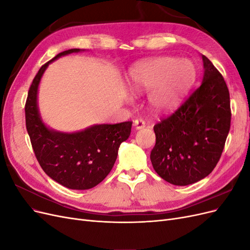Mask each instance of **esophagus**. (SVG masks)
<instances>
[{
    "label": "esophagus",
    "instance_id": "obj_1",
    "mask_svg": "<svg viewBox=\"0 0 250 250\" xmlns=\"http://www.w3.org/2000/svg\"><path fill=\"white\" fill-rule=\"evenodd\" d=\"M146 122L144 120H142V119H138V120H135L134 122H133V126H134V128L137 130H140V129H143V128H145L146 127Z\"/></svg>",
    "mask_w": 250,
    "mask_h": 250
}]
</instances>
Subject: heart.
I'll list each match as a JSON object with an SVG mask.
<instances>
[{
    "label": "heart",
    "mask_w": 250,
    "mask_h": 250,
    "mask_svg": "<svg viewBox=\"0 0 250 250\" xmlns=\"http://www.w3.org/2000/svg\"><path fill=\"white\" fill-rule=\"evenodd\" d=\"M194 79L195 67L190 60L160 56L135 65L127 77V87L132 94L149 90V107L154 112L163 113L177 106Z\"/></svg>",
    "instance_id": "1"
}]
</instances>
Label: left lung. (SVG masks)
Returning a JSON list of instances; mask_svg holds the SVG:
<instances>
[{"instance_id": "8db88e82", "label": "left lung", "mask_w": 250, "mask_h": 250, "mask_svg": "<svg viewBox=\"0 0 250 250\" xmlns=\"http://www.w3.org/2000/svg\"><path fill=\"white\" fill-rule=\"evenodd\" d=\"M200 86L167 119L154 126L150 160L155 172L175 186L207 177L220 160L230 128V101L222 75L201 55Z\"/></svg>"}]
</instances>
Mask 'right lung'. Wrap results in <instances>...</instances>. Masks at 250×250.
Wrapping results in <instances>:
<instances>
[{"mask_svg":"<svg viewBox=\"0 0 250 250\" xmlns=\"http://www.w3.org/2000/svg\"><path fill=\"white\" fill-rule=\"evenodd\" d=\"M70 49L43 64L30 86L25 106L26 127L35 156L47 175L72 190H88L108 175L117 160L121 143L129 138L132 122L96 124L75 132L58 131L42 119L37 95L44 71L62 56L78 53Z\"/></svg>","mask_w":250,"mask_h":250,"instance_id":"add662e5","label":"right lung"}]
</instances>
